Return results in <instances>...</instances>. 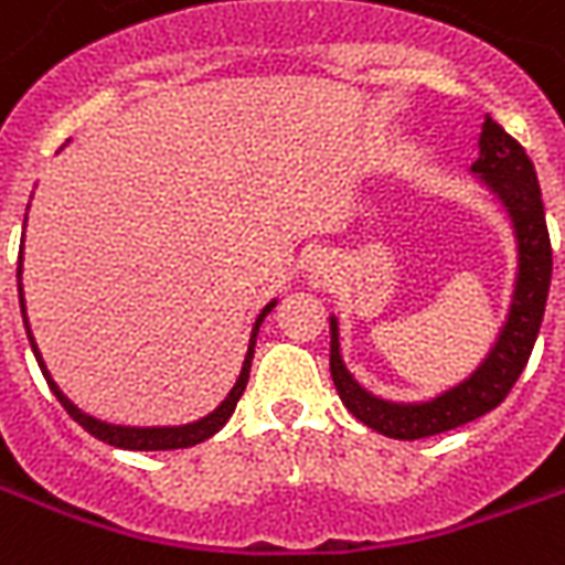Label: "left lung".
Returning <instances> with one entry per match:
<instances>
[{"mask_svg": "<svg viewBox=\"0 0 565 565\" xmlns=\"http://www.w3.org/2000/svg\"><path fill=\"white\" fill-rule=\"evenodd\" d=\"M478 145H481V153L472 162V172L484 174V181L493 186V193L505 202L514 230H518V242H521V275H518V287H514V299H511L509 323H505V330L499 335L490 356L478 366L472 379L462 381L460 387H454L433 403L393 405L369 396L348 375V369L342 366V354H339V327L332 320V384L342 396V403L348 405V412L356 420L372 426L381 436L417 441V438L457 429L475 417L493 412L509 396L514 381L521 379L523 366L533 354L535 335H539V327L545 318L551 263H554L542 190H539L533 160L526 157L523 145L511 139L493 117L484 120Z\"/></svg>", "mask_w": 565, "mask_h": 565, "instance_id": "left-lung-1", "label": "left lung"}]
</instances>
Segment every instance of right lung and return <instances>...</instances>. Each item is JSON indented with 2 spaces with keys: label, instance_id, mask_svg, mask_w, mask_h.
<instances>
[{
  "label": "right lung",
  "instance_id": "1",
  "mask_svg": "<svg viewBox=\"0 0 565 565\" xmlns=\"http://www.w3.org/2000/svg\"><path fill=\"white\" fill-rule=\"evenodd\" d=\"M18 278H20V263H18ZM18 290H20V281H18ZM271 308H275V302L259 311L257 323H254V332H250V348H247L245 366H242V375H238V381H235V387L230 391V396H226V399H223V403L217 405V408H214L209 417H202V420H196V424H186V426H153V429H132V426H111V424H103V420H96V417L84 415V412H78L75 405L68 403L66 396L60 393V387H56L54 381H51V375H47V369H44V363H42V354H39V348H35V342H32L30 327H26V335H30L32 354H35V360H39V366H42V375L47 379V387L54 391V396L60 399V405L66 408L68 415H72V420L84 426L90 436L103 438V441H108V445H115V448H127V450H174V448H190V445L205 441V438L214 436V433H217V429H221V426L230 420V415L235 412V403H238V399H242V393H245L247 375H250V360H254V344H257L259 323H263V318L269 315ZM20 311H23V323H26L23 294H20Z\"/></svg>",
  "mask_w": 565,
  "mask_h": 565
}]
</instances>
